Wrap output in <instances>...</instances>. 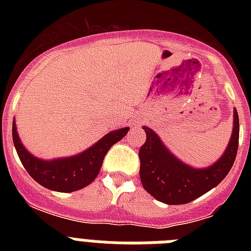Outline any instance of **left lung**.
I'll list each match as a JSON object with an SVG mask.
<instances>
[{
	"label": "left lung",
	"instance_id": "left-lung-1",
	"mask_svg": "<svg viewBox=\"0 0 251 251\" xmlns=\"http://www.w3.org/2000/svg\"><path fill=\"white\" fill-rule=\"evenodd\" d=\"M146 132L145 145L139 150V176L148 194L167 205H182L216 187L229 174L239 147V115L234 109V129L229 146L212 166L196 170L185 165L163 146L151 128Z\"/></svg>",
	"mask_w": 251,
	"mask_h": 251
}]
</instances>
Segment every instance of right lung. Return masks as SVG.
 Here are the masks:
<instances>
[{
  "instance_id": "right-lung-1",
  "label": "right lung",
  "mask_w": 251,
  "mask_h": 251,
  "mask_svg": "<svg viewBox=\"0 0 251 251\" xmlns=\"http://www.w3.org/2000/svg\"><path fill=\"white\" fill-rule=\"evenodd\" d=\"M128 130L129 128L113 130L85 152L54 161H43L30 154L20 141L15 122L12 123V139L20 161L37 183L52 191L73 192L94 181L108 151L114 143L121 141Z\"/></svg>"
}]
</instances>
